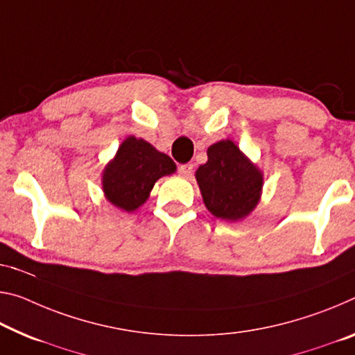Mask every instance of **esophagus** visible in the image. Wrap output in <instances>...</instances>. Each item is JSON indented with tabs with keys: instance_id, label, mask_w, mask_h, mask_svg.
<instances>
[{
	"instance_id": "1",
	"label": "esophagus",
	"mask_w": 355,
	"mask_h": 355,
	"mask_svg": "<svg viewBox=\"0 0 355 355\" xmlns=\"http://www.w3.org/2000/svg\"><path fill=\"white\" fill-rule=\"evenodd\" d=\"M178 172H180V175L189 177L191 172H193V164H182V166H178Z\"/></svg>"
}]
</instances>
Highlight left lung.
Returning <instances> with one entry per match:
<instances>
[{
    "label": "left lung",
    "instance_id": "obj_1",
    "mask_svg": "<svg viewBox=\"0 0 355 355\" xmlns=\"http://www.w3.org/2000/svg\"><path fill=\"white\" fill-rule=\"evenodd\" d=\"M208 161L196 171L205 207L229 221L243 218L257 205L262 173L246 159L232 140H221L207 150Z\"/></svg>",
    "mask_w": 355,
    "mask_h": 355
}]
</instances>
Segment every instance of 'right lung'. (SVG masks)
Instances as JSON below:
<instances>
[{"label": "right lung", "instance_id": "1", "mask_svg": "<svg viewBox=\"0 0 355 355\" xmlns=\"http://www.w3.org/2000/svg\"><path fill=\"white\" fill-rule=\"evenodd\" d=\"M175 162L142 139L128 137L105 167L104 193L121 210L134 211L148 199L157 178L175 172Z\"/></svg>", "mask_w": 355, "mask_h": 355}]
</instances>
